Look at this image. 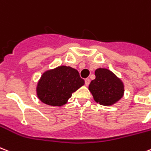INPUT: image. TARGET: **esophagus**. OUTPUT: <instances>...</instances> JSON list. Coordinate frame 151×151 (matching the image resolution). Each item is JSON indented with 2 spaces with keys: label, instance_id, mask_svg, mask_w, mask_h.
I'll list each match as a JSON object with an SVG mask.
<instances>
[{
  "label": "esophagus",
  "instance_id": "obj_1",
  "mask_svg": "<svg viewBox=\"0 0 151 151\" xmlns=\"http://www.w3.org/2000/svg\"><path fill=\"white\" fill-rule=\"evenodd\" d=\"M89 84H90V79H89V78H86V79H85V85H86V86H88Z\"/></svg>",
  "mask_w": 151,
  "mask_h": 151
}]
</instances>
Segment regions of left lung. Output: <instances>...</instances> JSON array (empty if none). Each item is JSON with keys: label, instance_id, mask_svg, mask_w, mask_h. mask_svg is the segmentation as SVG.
Instances as JSON below:
<instances>
[{"label": "left lung", "instance_id": "8db88e82", "mask_svg": "<svg viewBox=\"0 0 151 151\" xmlns=\"http://www.w3.org/2000/svg\"><path fill=\"white\" fill-rule=\"evenodd\" d=\"M95 79L91 81L88 89L95 101L101 105L116 104L124 95V84L114 73L106 68H98Z\"/></svg>", "mask_w": 151, "mask_h": 151}]
</instances>
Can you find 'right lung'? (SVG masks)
<instances>
[{"label":"right lung","instance_id":"1","mask_svg":"<svg viewBox=\"0 0 151 151\" xmlns=\"http://www.w3.org/2000/svg\"><path fill=\"white\" fill-rule=\"evenodd\" d=\"M84 84L78 71L67 66H59L42 73L36 87L40 101L52 106H62L67 103L72 93Z\"/></svg>","mask_w":151,"mask_h":151}]
</instances>
